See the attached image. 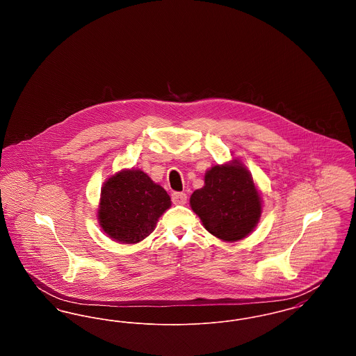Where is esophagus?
<instances>
[{
    "instance_id": "obj_1",
    "label": "esophagus",
    "mask_w": 356,
    "mask_h": 356,
    "mask_svg": "<svg viewBox=\"0 0 356 356\" xmlns=\"http://www.w3.org/2000/svg\"><path fill=\"white\" fill-rule=\"evenodd\" d=\"M172 202H173V204H179V205L186 204V193H184V192H173V193H172Z\"/></svg>"
}]
</instances>
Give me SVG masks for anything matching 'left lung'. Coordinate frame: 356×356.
<instances>
[{"label": "left lung", "mask_w": 356, "mask_h": 356, "mask_svg": "<svg viewBox=\"0 0 356 356\" xmlns=\"http://www.w3.org/2000/svg\"><path fill=\"white\" fill-rule=\"evenodd\" d=\"M205 186L191 196V207L204 227L225 241L247 236L257 224L261 203L250 172L235 161L205 173Z\"/></svg>", "instance_id": "8db88e82"}]
</instances>
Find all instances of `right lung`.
I'll return each mask as SVG.
<instances>
[{
	"label": "right lung",
	"mask_w": 356,
	"mask_h": 356,
	"mask_svg": "<svg viewBox=\"0 0 356 356\" xmlns=\"http://www.w3.org/2000/svg\"><path fill=\"white\" fill-rule=\"evenodd\" d=\"M170 207V195L148 175L122 170L102 186L99 221L112 238L132 244L152 234L159 218Z\"/></svg>",
	"instance_id": "obj_1"
}]
</instances>
